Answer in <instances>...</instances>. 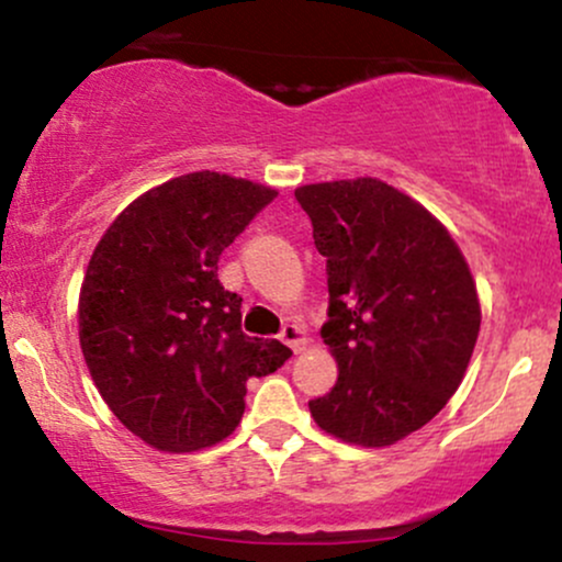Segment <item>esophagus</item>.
<instances>
[{
	"mask_svg": "<svg viewBox=\"0 0 562 562\" xmlns=\"http://www.w3.org/2000/svg\"><path fill=\"white\" fill-rule=\"evenodd\" d=\"M280 338L288 344L293 351H301L304 349V330L299 328V325H285V328L280 330Z\"/></svg>",
	"mask_w": 562,
	"mask_h": 562,
	"instance_id": "obj_1",
	"label": "esophagus"
}]
</instances>
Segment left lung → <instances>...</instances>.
Returning <instances> with one entry per match:
<instances>
[{
	"label": "left lung",
	"mask_w": 562,
	"mask_h": 562,
	"mask_svg": "<svg viewBox=\"0 0 562 562\" xmlns=\"http://www.w3.org/2000/svg\"><path fill=\"white\" fill-rule=\"evenodd\" d=\"M328 271L323 338L336 386L310 400L330 435L384 448L459 390L480 333L474 280L451 234L375 178L295 189Z\"/></svg>",
	"instance_id": "8db88e82"
}]
</instances>
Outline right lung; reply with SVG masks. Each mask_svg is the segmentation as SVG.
<instances>
[{
	"label": "right lung",
	"mask_w": 562,
	"mask_h": 562,
	"mask_svg": "<svg viewBox=\"0 0 562 562\" xmlns=\"http://www.w3.org/2000/svg\"><path fill=\"white\" fill-rule=\"evenodd\" d=\"M277 196L221 172L172 178L116 215L79 293V344L92 381L133 435L189 453L229 437L245 381L291 357L243 333V299L218 258Z\"/></svg>",
	"instance_id": "right-lung-1"
}]
</instances>
